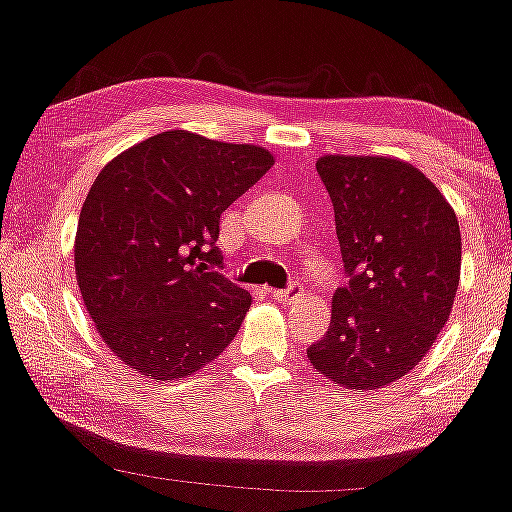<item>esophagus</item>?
<instances>
[{"label": "esophagus", "instance_id": "esophagus-1", "mask_svg": "<svg viewBox=\"0 0 512 512\" xmlns=\"http://www.w3.org/2000/svg\"><path fill=\"white\" fill-rule=\"evenodd\" d=\"M267 292H269V297L278 299V302H281V304H292V302H297L299 297H302L304 285L295 281V283H290L285 290H271V288H267Z\"/></svg>", "mask_w": 512, "mask_h": 512}]
</instances>
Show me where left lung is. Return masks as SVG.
<instances>
[{
  "instance_id": "1",
  "label": "left lung",
  "mask_w": 512,
  "mask_h": 512,
  "mask_svg": "<svg viewBox=\"0 0 512 512\" xmlns=\"http://www.w3.org/2000/svg\"><path fill=\"white\" fill-rule=\"evenodd\" d=\"M349 283L330 327L306 349L318 374L349 388H384L431 349L461 276V231L440 189L412 163L320 156Z\"/></svg>"
}]
</instances>
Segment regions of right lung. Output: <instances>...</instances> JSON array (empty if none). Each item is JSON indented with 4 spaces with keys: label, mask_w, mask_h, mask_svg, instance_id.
Segmentation results:
<instances>
[{
    "label": "right lung",
    "mask_w": 512,
    "mask_h": 512,
    "mask_svg": "<svg viewBox=\"0 0 512 512\" xmlns=\"http://www.w3.org/2000/svg\"><path fill=\"white\" fill-rule=\"evenodd\" d=\"M271 166L262 147L166 131L100 170L79 215L74 269L121 363L173 381L227 349L252 297L217 271L220 215Z\"/></svg>",
    "instance_id": "right-lung-1"
}]
</instances>
